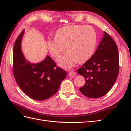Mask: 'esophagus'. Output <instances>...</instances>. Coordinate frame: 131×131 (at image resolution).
<instances>
[{
  "label": "esophagus",
  "mask_w": 131,
  "mask_h": 131,
  "mask_svg": "<svg viewBox=\"0 0 131 131\" xmlns=\"http://www.w3.org/2000/svg\"><path fill=\"white\" fill-rule=\"evenodd\" d=\"M77 74H76V72L75 71H74V70H71L70 71V72L69 74V75L70 77L71 78H74L75 77Z\"/></svg>",
  "instance_id": "34e87169"
}]
</instances>
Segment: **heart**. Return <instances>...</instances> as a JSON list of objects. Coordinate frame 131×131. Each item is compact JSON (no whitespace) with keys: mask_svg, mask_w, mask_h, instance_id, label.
Wrapping results in <instances>:
<instances>
[{"mask_svg":"<svg viewBox=\"0 0 131 131\" xmlns=\"http://www.w3.org/2000/svg\"><path fill=\"white\" fill-rule=\"evenodd\" d=\"M96 35L90 26L71 25L57 31L56 37L47 39V47L54 57L59 56L65 50L67 52L57 59L58 65L68 69L78 61L86 62L92 57L96 45Z\"/></svg>","mask_w":131,"mask_h":131,"instance_id":"1","label":"heart"}]
</instances>
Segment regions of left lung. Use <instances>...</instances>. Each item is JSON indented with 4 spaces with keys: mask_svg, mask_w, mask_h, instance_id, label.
<instances>
[{
    "mask_svg": "<svg viewBox=\"0 0 131 131\" xmlns=\"http://www.w3.org/2000/svg\"><path fill=\"white\" fill-rule=\"evenodd\" d=\"M77 72L85 79V84L79 89L85 96L98 98L111 90L119 72V53L116 43L107 32L95 53Z\"/></svg>",
    "mask_w": 131,
    "mask_h": 131,
    "instance_id": "obj_1",
    "label": "left lung"
}]
</instances>
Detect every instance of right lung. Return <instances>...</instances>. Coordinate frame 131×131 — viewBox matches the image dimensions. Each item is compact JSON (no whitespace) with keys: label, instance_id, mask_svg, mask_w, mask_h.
<instances>
[{"label":"right lung","instance_id":"obj_1","mask_svg":"<svg viewBox=\"0 0 131 131\" xmlns=\"http://www.w3.org/2000/svg\"><path fill=\"white\" fill-rule=\"evenodd\" d=\"M24 33L23 30L14 45L13 74L17 83L26 95L36 100H44L57 92L67 73L56 67L48 55L38 63L28 61L21 48Z\"/></svg>","mask_w":131,"mask_h":131}]
</instances>
